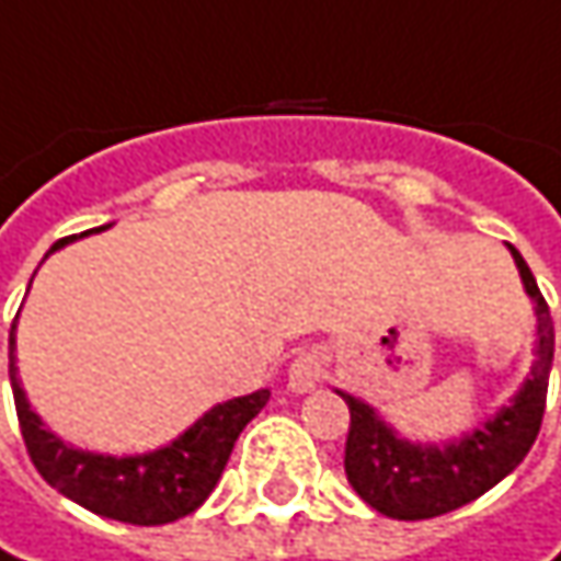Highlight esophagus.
<instances>
[{
	"label": "esophagus",
	"mask_w": 561,
	"mask_h": 561,
	"mask_svg": "<svg viewBox=\"0 0 561 561\" xmlns=\"http://www.w3.org/2000/svg\"><path fill=\"white\" fill-rule=\"evenodd\" d=\"M327 371V358L320 348H305L295 355V362L288 365V390L291 393H308L313 390Z\"/></svg>",
	"instance_id": "esophagus-1"
}]
</instances>
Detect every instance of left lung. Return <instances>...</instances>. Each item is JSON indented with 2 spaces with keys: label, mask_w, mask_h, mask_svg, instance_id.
<instances>
[{
  "label": "left lung",
  "mask_w": 561,
  "mask_h": 561,
  "mask_svg": "<svg viewBox=\"0 0 561 561\" xmlns=\"http://www.w3.org/2000/svg\"><path fill=\"white\" fill-rule=\"evenodd\" d=\"M511 253L527 295L537 301L540 358L508 410L489 419L479 432L467 435L457 445L419 447L400 442L371 407H365L348 393H340L348 407L346 477L352 489L387 517L425 520L473 502L495 482L508 477L540 435L556 330L549 320V305L543 291L537 288L530 266L514 248Z\"/></svg>",
  "instance_id": "8db88e82"
}]
</instances>
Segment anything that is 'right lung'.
<instances>
[{
  "instance_id": "obj_1",
  "label": "right lung",
  "mask_w": 561,
  "mask_h": 561,
  "mask_svg": "<svg viewBox=\"0 0 561 561\" xmlns=\"http://www.w3.org/2000/svg\"><path fill=\"white\" fill-rule=\"evenodd\" d=\"M69 238L56 241L62 248ZM9 378L15 393L18 425L37 473L82 508L123 524H171L199 508L221 477L231 447L250 419L266 407L270 390L228 400L209 410L183 438L146 457H101L62 445L31 412L15 378V323L9 333Z\"/></svg>"
}]
</instances>
